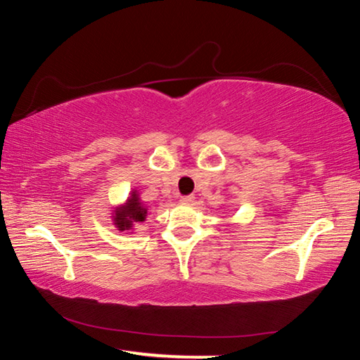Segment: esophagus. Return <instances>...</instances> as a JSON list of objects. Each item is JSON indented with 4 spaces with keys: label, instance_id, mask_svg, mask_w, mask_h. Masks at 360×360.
Returning <instances> with one entry per match:
<instances>
[{
    "label": "esophagus",
    "instance_id": "34e87169",
    "mask_svg": "<svg viewBox=\"0 0 360 360\" xmlns=\"http://www.w3.org/2000/svg\"><path fill=\"white\" fill-rule=\"evenodd\" d=\"M193 195H184V197H181V202L186 203V205H191L193 202Z\"/></svg>",
    "mask_w": 360,
    "mask_h": 360
}]
</instances>
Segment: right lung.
Segmentation results:
<instances>
[{
	"instance_id": "1",
	"label": "right lung",
	"mask_w": 360,
	"mask_h": 360,
	"mask_svg": "<svg viewBox=\"0 0 360 360\" xmlns=\"http://www.w3.org/2000/svg\"><path fill=\"white\" fill-rule=\"evenodd\" d=\"M146 216H148V208H146L141 198H139L136 188H133L130 192V197L127 198L124 203L115 206L112 210L111 217L115 229L119 231H129V233H133L136 225L146 221Z\"/></svg>"
}]
</instances>
